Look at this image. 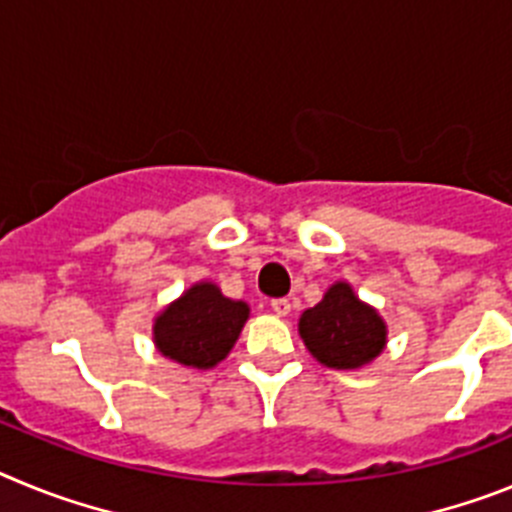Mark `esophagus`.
<instances>
[{"label":"esophagus","mask_w":512,"mask_h":512,"mask_svg":"<svg viewBox=\"0 0 512 512\" xmlns=\"http://www.w3.org/2000/svg\"><path fill=\"white\" fill-rule=\"evenodd\" d=\"M271 310L277 312V315H289L292 305H289L287 297H277V300H271Z\"/></svg>","instance_id":"esophagus-1"}]
</instances>
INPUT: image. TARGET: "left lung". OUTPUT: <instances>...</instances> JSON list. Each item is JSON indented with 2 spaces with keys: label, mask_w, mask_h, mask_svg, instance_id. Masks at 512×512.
<instances>
[{
  "label": "left lung",
  "mask_w": 512,
  "mask_h": 512,
  "mask_svg": "<svg viewBox=\"0 0 512 512\" xmlns=\"http://www.w3.org/2000/svg\"><path fill=\"white\" fill-rule=\"evenodd\" d=\"M300 336L310 354L330 369H356L379 356L387 341L382 318L338 282L315 307L302 312Z\"/></svg>",
  "instance_id": "8db88e82"
}]
</instances>
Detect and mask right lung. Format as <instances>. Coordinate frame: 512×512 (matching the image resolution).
<instances>
[{
  "instance_id": "right-lung-1",
  "label": "right lung",
  "mask_w": 512,
  "mask_h": 512,
  "mask_svg": "<svg viewBox=\"0 0 512 512\" xmlns=\"http://www.w3.org/2000/svg\"><path fill=\"white\" fill-rule=\"evenodd\" d=\"M246 318V302L228 300L215 284L202 282L158 315L153 338L169 359L207 369L228 356Z\"/></svg>"
}]
</instances>
